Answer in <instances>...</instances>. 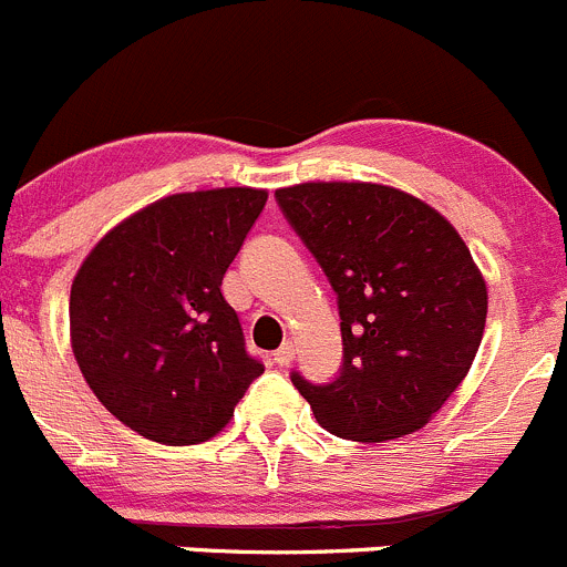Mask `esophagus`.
Listing matches in <instances>:
<instances>
[{"instance_id":"34e87169","label":"esophagus","mask_w":567,"mask_h":567,"mask_svg":"<svg viewBox=\"0 0 567 567\" xmlns=\"http://www.w3.org/2000/svg\"><path fill=\"white\" fill-rule=\"evenodd\" d=\"M291 358H295V347H291L289 341H286L284 347H278L276 352H272V361H276L278 367H289Z\"/></svg>"}]
</instances>
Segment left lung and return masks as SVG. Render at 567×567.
<instances>
[{
    "mask_svg": "<svg viewBox=\"0 0 567 567\" xmlns=\"http://www.w3.org/2000/svg\"><path fill=\"white\" fill-rule=\"evenodd\" d=\"M339 300L344 363L333 383H291L339 439L380 444L422 430L480 350L487 289L466 243L424 200L369 182L276 189Z\"/></svg>",
    "mask_w": 567,
    "mask_h": 567,
    "instance_id": "obj_1",
    "label": "left lung"
}]
</instances>
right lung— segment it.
Listing matches in <instances>:
<instances>
[{
	"mask_svg": "<svg viewBox=\"0 0 567 567\" xmlns=\"http://www.w3.org/2000/svg\"><path fill=\"white\" fill-rule=\"evenodd\" d=\"M265 204L267 189L254 187L167 195L82 261L69 302L74 358L101 405L143 439H215L265 372L220 289Z\"/></svg>",
	"mask_w": 567,
	"mask_h": 567,
	"instance_id": "obj_1",
	"label": "right lung"
}]
</instances>
